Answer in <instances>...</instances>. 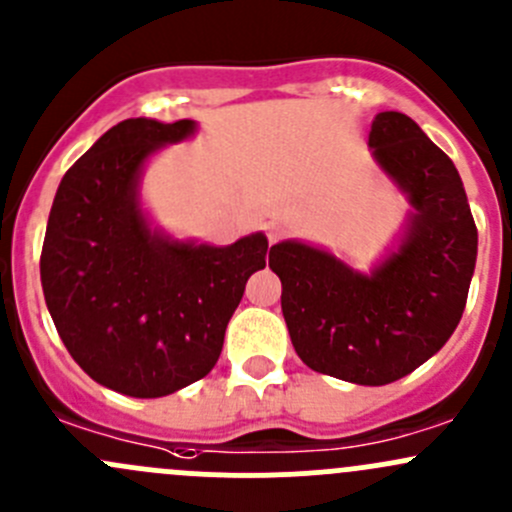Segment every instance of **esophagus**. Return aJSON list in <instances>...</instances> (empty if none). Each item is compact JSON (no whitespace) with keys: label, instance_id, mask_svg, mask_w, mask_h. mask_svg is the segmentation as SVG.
<instances>
[{"label":"esophagus","instance_id":"1","mask_svg":"<svg viewBox=\"0 0 512 512\" xmlns=\"http://www.w3.org/2000/svg\"><path fill=\"white\" fill-rule=\"evenodd\" d=\"M280 237H282V227L280 225H277V223L267 225V242H270V245H275Z\"/></svg>","mask_w":512,"mask_h":512}]
</instances>
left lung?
Returning a JSON list of instances; mask_svg holds the SVG:
<instances>
[{
  "label": "left lung",
  "mask_w": 512,
  "mask_h": 512,
  "mask_svg": "<svg viewBox=\"0 0 512 512\" xmlns=\"http://www.w3.org/2000/svg\"><path fill=\"white\" fill-rule=\"evenodd\" d=\"M369 146L414 205L399 250L364 275L285 240L270 250V267L299 359L319 374L384 386L431 359L458 327L478 230L453 160L406 113H376Z\"/></svg>",
  "instance_id": "obj_1"
}]
</instances>
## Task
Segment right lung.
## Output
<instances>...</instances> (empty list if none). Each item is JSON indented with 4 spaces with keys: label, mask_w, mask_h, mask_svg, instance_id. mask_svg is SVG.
I'll return each mask as SVG.
<instances>
[{
    "label": "right lung",
    "mask_w": 512,
    "mask_h": 512,
    "mask_svg": "<svg viewBox=\"0 0 512 512\" xmlns=\"http://www.w3.org/2000/svg\"><path fill=\"white\" fill-rule=\"evenodd\" d=\"M195 121L128 118L61 178L41 247V287L61 342L101 386L136 399L203 379L223 352L267 237L213 247L151 230L138 178L151 153L193 136Z\"/></svg>",
    "instance_id": "right-lung-1"
}]
</instances>
